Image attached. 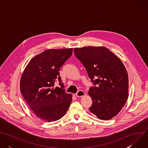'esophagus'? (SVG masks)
Listing matches in <instances>:
<instances>
[{
    "mask_svg": "<svg viewBox=\"0 0 148 148\" xmlns=\"http://www.w3.org/2000/svg\"><path fill=\"white\" fill-rule=\"evenodd\" d=\"M85 95H86L85 92H84L83 91H81V90L78 91L75 94V95H76V97H82L84 96Z\"/></svg>",
    "mask_w": 148,
    "mask_h": 148,
    "instance_id": "34e87169",
    "label": "esophagus"
}]
</instances>
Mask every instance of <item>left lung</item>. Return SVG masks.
<instances>
[{"label": "left lung", "mask_w": 148, "mask_h": 148, "mask_svg": "<svg viewBox=\"0 0 148 148\" xmlns=\"http://www.w3.org/2000/svg\"><path fill=\"white\" fill-rule=\"evenodd\" d=\"M76 57L96 86L90 88L92 114L101 120L117 115L128 99V75L122 61L103 46L75 48Z\"/></svg>", "instance_id": "obj_1"}]
</instances>
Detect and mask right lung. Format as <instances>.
Segmentation results:
<instances>
[{"mask_svg": "<svg viewBox=\"0 0 148 148\" xmlns=\"http://www.w3.org/2000/svg\"><path fill=\"white\" fill-rule=\"evenodd\" d=\"M73 49H49L32 58L20 81V92L35 115L50 122L61 118L72 102V94L63 89L59 72ZM58 80L61 88H53Z\"/></svg>", "mask_w": 148, "mask_h": 148, "instance_id": "right-lung-1", "label": "right lung"}]
</instances>
